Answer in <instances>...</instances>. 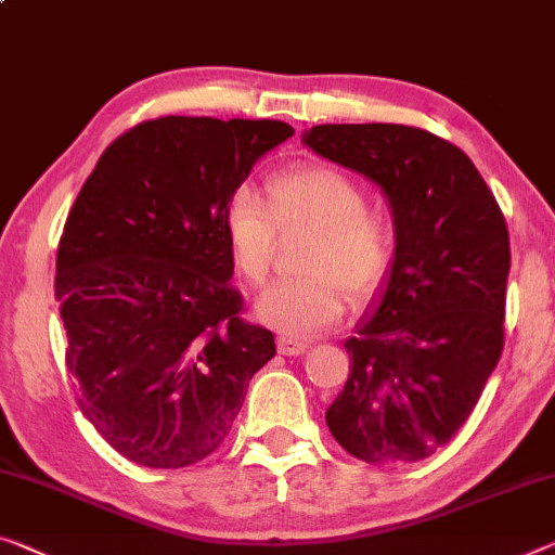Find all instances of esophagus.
Returning a JSON list of instances; mask_svg holds the SVG:
<instances>
[{
  "mask_svg": "<svg viewBox=\"0 0 555 555\" xmlns=\"http://www.w3.org/2000/svg\"><path fill=\"white\" fill-rule=\"evenodd\" d=\"M306 349H309V344L296 341V338L288 336H279V353H284V357H301Z\"/></svg>",
  "mask_w": 555,
  "mask_h": 555,
  "instance_id": "obj_1",
  "label": "esophagus"
}]
</instances>
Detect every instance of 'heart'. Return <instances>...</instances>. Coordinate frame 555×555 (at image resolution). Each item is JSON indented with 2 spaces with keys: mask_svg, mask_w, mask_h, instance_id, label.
Returning a JSON list of instances; mask_svg holds the SVG:
<instances>
[{
  "mask_svg": "<svg viewBox=\"0 0 555 555\" xmlns=\"http://www.w3.org/2000/svg\"><path fill=\"white\" fill-rule=\"evenodd\" d=\"M276 231H309L299 269L306 276L279 281L256 301V319L288 338L317 336L351 304L376 292L391 259L382 217L366 209L357 181L328 167H301L267 184V206L249 189L231 194L224 234L234 267L249 284H263L276 251Z\"/></svg>",
  "mask_w": 555,
  "mask_h": 555,
  "instance_id": "b5f03b06",
  "label": "heart"
}]
</instances>
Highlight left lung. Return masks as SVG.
Instances as JSON below:
<instances>
[{
	"mask_svg": "<svg viewBox=\"0 0 555 555\" xmlns=\"http://www.w3.org/2000/svg\"><path fill=\"white\" fill-rule=\"evenodd\" d=\"M301 142L382 189L391 267L346 338L351 374L331 436L366 463H413L449 443L503 351L508 229L474 162L403 124H321Z\"/></svg>",
	"mask_w": 555,
	"mask_h": 555,
	"instance_id": "obj_1",
	"label": "left lung"
}]
</instances>
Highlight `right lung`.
Wrapping results in <instances>:
<instances>
[{"label":"right lung","instance_id":"1","mask_svg":"<svg viewBox=\"0 0 555 555\" xmlns=\"http://www.w3.org/2000/svg\"><path fill=\"white\" fill-rule=\"evenodd\" d=\"M284 121L162 117L121 134L81 186L54 294L79 409L124 459L184 468L224 441L274 334L238 319L224 209Z\"/></svg>","mask_w":555,"mask_h":555}]
</instances>
